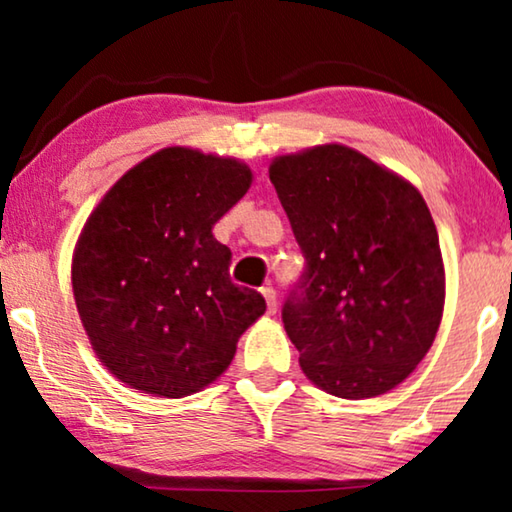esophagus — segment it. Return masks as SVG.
<instances>
[{"label":"esophagus","instance_id":"1","mask_svg":"<svg viewBox=\"0 0 512 512\" xmlns=\"http://www.w3.org/2000/svg\"><path fill=\"white\" fill-rule=\"evenodd\" d=\"M261 293H263L265 303H268V312H270V314H275V312H277V291L272 289L270 284H265L263 289H261Z\"/></svg>","mask_w":512,"mask_h":512}]
</instances>
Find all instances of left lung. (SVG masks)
Instances as JSON below:
<instances>
[{
    "instance_id": "left-lung-1",
    "label": "left lung",
    "mask_w": 512,
    "mask_h": 512,
    "mask_svg": "<svg viewBox=\"0 0 512 512\" xmlns=\"http://www.w3.org/2000/svg\"><path fill=\"white\" fill-rule=\"evenodd\" d=\"M270 181L305 256L282 307L300 368L328 394L401 384L436 340L445 270L419 191L340 144L279 156Z\"/></svg>"
}]
</instances>
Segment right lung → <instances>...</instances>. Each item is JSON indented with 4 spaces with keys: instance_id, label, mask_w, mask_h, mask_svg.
I'll return each instance as SVG.
<instances>
[{
    "instance_id": "obj_1",
    "label": "right lung",
    "mask_w": 512,
    "mask_h": 512,
    "mask_svg": "<svg viewBox=\"0 0 512 512\" xmlns=\"http://www.w3.org/2000/svg\"><path fill=\"white\" fill-rule=\"evenodd\" d=\"M240 160L170 146L111 186L72 263L81 324L100 361L144 394L181 398L233 361L265 298L230 279L214 223L249 191Z\"/></svg>"
}]
</instances>
